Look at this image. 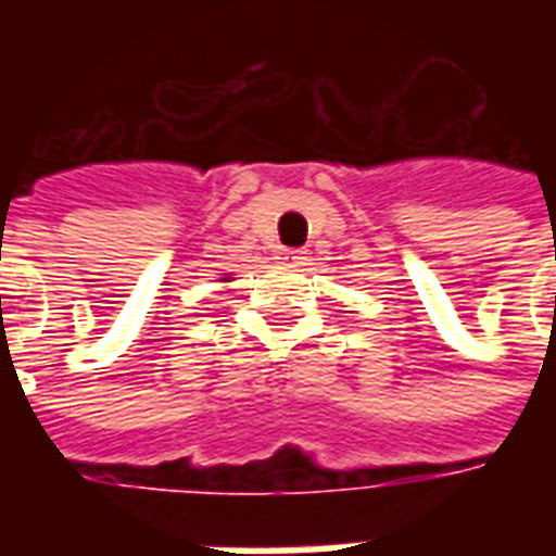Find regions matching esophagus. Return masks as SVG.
Listing matches in <instances>:
<instances>
[{
    "instance_id": "34e87169",
    "label": "esophagus",
    "mask_w": 556,
    "mask_h": 556,
    "mask_svg": "<svg viewBox=\"0 0 556 556\" xmlns=\"http://www.w3.org/2000/svg\"><path fill=\"white\" fill-rule=\"evenodd\" d=\"M279 258H282V265L291 267L306 265V253H303V250H279Z\"/></svg>"
}]
</instances>
